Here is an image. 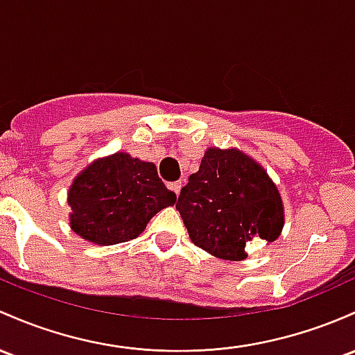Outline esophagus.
<instances>
[{
    "mask_svg": "<svg viewBox=\"0 0 355 355\" xmlns=\"http://www.w3.org/2000/svg\"><path fill=\"white\" fill-rule=\"evenodd\" d=\"M168 187L178 196V193H180V190H182V182H171Z\"/></svg>",
    "mask_w": 355,
    "mask_h": 355,
    "instance_id": "1",
    "label": "esophagus"
}]
</instances>
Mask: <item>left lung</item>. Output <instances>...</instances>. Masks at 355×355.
Listing matches in <instances>:
<instances>
[{
	"label": "left lung",
	"instance_id": "left-lung-1",
	"mask_svg": "<svg viewBox=\"0 0 355 355\" xmlns=\"http://www.w3.org/2000/svg\"><path fill=\"white\" fill-rule=\"evenodd\" d=\"M192 243L227 261L256 239L272 243L285 225L283 200L266 170L236 148H209L177 202Z\"/></svg>",
	"mask_w": 355,
	"mask_h": 355
}]
</instances>
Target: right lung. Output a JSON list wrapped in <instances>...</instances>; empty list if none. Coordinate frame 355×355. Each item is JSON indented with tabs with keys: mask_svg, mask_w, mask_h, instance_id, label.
Instances as JSON below:
<instances>
[{
	"mask_svg": "<svg viewBox=\"0 0 355 355\" xmlns=\"http://www.w3.org/2000/svg\"><path fill=\"white\" fill-rule=\"evenodd\" d=\"M70 229L89 243L112 246L135 239L159 210L177 202L155 163L119 153L99 158L70 185Z\"/></svg>",
	"mask_w": 355,
	"mask_h": 355,
	"instance_id": "obj_1",
	"label": "right lung"
}]
</instances>
